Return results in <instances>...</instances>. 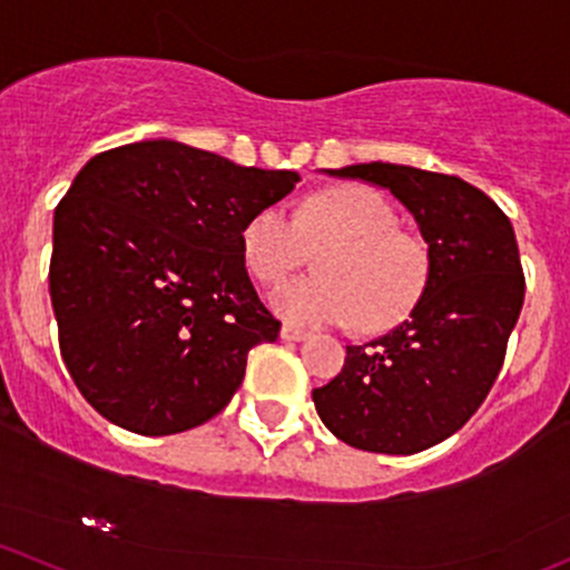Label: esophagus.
<instances>
[{
	"label": "esophagus",
	"mask_w": 570,
	"mask_h": 570,
	"mask_svg": "<svg viewBox=\"0 0 570 570\" xmlns=\"http://www.w3.org/2000/svg\"><path fill=\"white\" fill-rule=\"evenodd\" d=\"M281 338H284V341H305V338H308V331H303V327H295V325H284V327H281Z\"/></svg>",
	"instance_id": "1"
}]
</instances>
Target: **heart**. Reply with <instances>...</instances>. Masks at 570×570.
Instances as JSON below:
<instances>
[{
	"label": "heart",
	"mask_w": 570,
	"mask_h": 570,
	"mask_svg": "<svg viewBox=\"0 0 570 570\" xmlns=\"http://www.w3.org/2000/svg\"><path fill=\"white\" fill-rule=\"evenodd\" d=\"M245 267L262 284L289 275L316 254V275L281 284L269 305L292 325L385 331L423 297L431 275L426 239L399 229V215L368 185L316 190L292 215L284 205L256 209L239 235Z\"/></svg>",
	"instance_id": "heart-1"
}]
</instances>
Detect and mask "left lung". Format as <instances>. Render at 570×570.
Listing matches in <instances>:
<instances>
[{
    "mask_svg": "<svg viewBox=\"0 0 570 570\" xmlns=\"http://www.w3.org/2000/svg\"><path fill=\"white\" fill-rule=\"evenodd\" d=\"M387 188L429 245V286L399 327L346 346L341 374L316 387L322 423L341 442L410 456L448 440L483 404L524 303L508 215L475 185L395 164L327 169Z\"/></svg>",
    "mask_w": 570,
    "mask_h": 570,
    "instance_id": "8db88e82",
    "label": "left lung"
}]
</instances>
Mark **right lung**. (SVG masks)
Masks as SVG:
<instances>
[{"label": "right lung", "instance_id": "right-lung-1", "mask_svg": "<svg viewBox=\"0 0 570 570\" xmlns=\"http://www.w3.org/2000/svg\"><path fill=\"white\" fill-rule=\"evenodd\" d=\"M297 179L169 139L106 149L76 175L53 209L48 289L62 361L106 421L166 436L229 404L248 352L281 331L239 235Z\"/></svg>", "mask_w": 570, "mask_h": 570}]
</instances>
